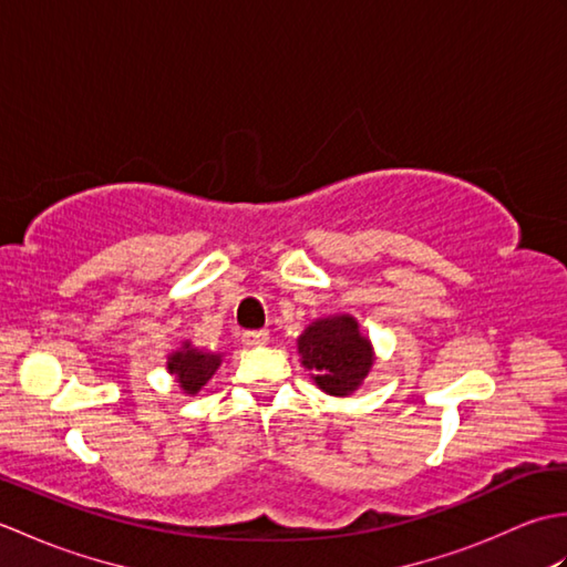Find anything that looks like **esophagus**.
<instances>
[{"mask_svg":"<svg viewBox=\"0 0 567 567\" xmlns=\"http://www.w3.org/2000/svg\"><path fill=\"white\" fill-rule=\"evenodd\" d=\"M268 339H270L268 331H246V333H244V343H246L248 348L265 346V343H268Z\"/></svg>","mask_w":567,"mask_h":567,"instance_id":"34e87169","label":"esophagus"}]
</instances>
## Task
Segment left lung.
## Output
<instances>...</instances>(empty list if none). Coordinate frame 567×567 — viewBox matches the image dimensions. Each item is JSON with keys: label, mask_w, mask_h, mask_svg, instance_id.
Instances as JSON below:
<instances>
[{"label": "left lung", "mask_w": 567, "mask_h": 567, "mask_svg": "<svg viewBox=\"0 0 567 567\" xmlns=\"http://www.w3.org/2000/svg\"><path fill=\"white\" fill-rule=\"evenodd\" d=\"M302 365L315 372L317 388L333 396H348L363 384L372 368V346L360 333L355 317L336 315L311 321L297 339Z\"/></svg>", "instance_id": "obj_1"}]
</instances>
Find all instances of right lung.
Listing matches in <instances>:
<instances>
[{"label":"right lung","instance_id":"obj_1","mask_svg":"<svg viewBox=\"0 0 567 567\" xmlns=\"http://www.w3.org/2000/svg\"><path fill=\"white\" fill-rule=\"evenodd\" d=\"M219 365H221L219 353H204V351H197V348H192L189 343H183L179 351L167 355V372L175 375L185 394H197L204 384L212 380V375Z\"/></svg>","mask_w":567,"mask_h":567}]
</instances>
